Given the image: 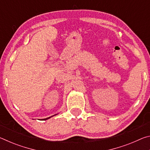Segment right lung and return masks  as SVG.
I'll return each instance as SVG.
<instances>
[{"mask_svg":"<svg viewBox=\"0 0 150 150\" xmlns=\"http://www.w3.org/2000/svg\"><path fill=\"white\" fill-rule=\"evenodd\" d=\"M50 118V117H49V118H45V119H43V120H47V119H48V118Z\"/></svg>","mask_w":150,"mask_h":150,"instance_id":"obj_1","label":"right lung"}]
</instances>
